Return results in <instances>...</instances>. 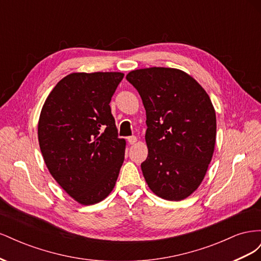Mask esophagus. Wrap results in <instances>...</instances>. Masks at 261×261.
Here are the masks:
<instances>
[{
	"mask_svg": "<svg viewBox=\"0 0 261 261\" xmlns=\"http://www.w3.org/2000/svg\"><path fill=\"white\" fill-rule=\"evenodd\" d=\"M128 143L130 145H135L137 143V137L136 136H132V137H128Z\"/></svg>",
	"mask_w": 261,
	"mask_h": 261,
	"instance_id": "obj_1",
	"label": "esophagus"
}]
</instances>
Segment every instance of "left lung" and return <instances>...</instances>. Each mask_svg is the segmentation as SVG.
<instances>
[{"mask_svg": "<svg viewBox=\"0 0 261 261\" xmlns=\"http://www.w3.org/2000/svg\"><path fill=\"white\" fill-rule=\"evenodd\" d=\"M126 80L146 110V183L163 199L183 200L201 184L215 151L217 118L208 93L177 68L135 69Z\"/></svg>", "mask_w": 261, "mask_h": 261, "instance_id": "left-lung-1", "label": "left lung"}]
</instances>
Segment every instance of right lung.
I'll use <instances>...</instances> for the list:
<instances>
[{
    "label": "right lung",
    "instance_id": "1",
    "mask_svg": "<svg viewBox=\"0 0 261 261\" xmlns=\"http://www.w3.org/2000/svg\"><path fill=\"white\" fill-rule=\"evenodd\" d=\"M124 74L72 73L45 99L38 122L43 160L58 184L89 206L113 191L126 140L117 137L110 101Z\"/></svg>",
    "mask_w": 261,
    "mask_h": 261
}]
</instances>
